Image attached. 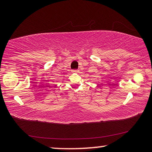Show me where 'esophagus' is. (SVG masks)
<instances>
[{
	"mask_svg": "<svg viewBox=\"0 0 152 152\" xmlns=\"http://www.w3.org/2000/svg\"><path fill=\"white\" fill-rule=\"evenodd\" d=\"M72 72H78V70H72Z\"/></svg>",
	"mask_w": 152,
	"mask_h": 152,
	"instance_id": "1",
	"label": "esophagus"
}]
</instances>
